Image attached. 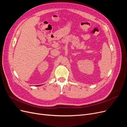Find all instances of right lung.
<instances>
[{
    "label": "right lung",
    "mask_w": 127,
    "mask_h": 127,
    "mask_svg": "<svg viewBox=\"0 0 127 127\" xmlns=\"http://www.w3.org/2000/svg\"><path fill=\"white\" fill-rule=\"evenodd\" d=\"M39 86H40V85H39Z\"/></svg>",
    "instance_id": "add662e5"
}]
</instances>
